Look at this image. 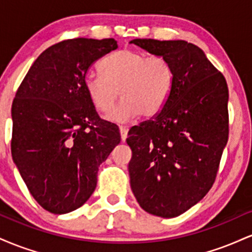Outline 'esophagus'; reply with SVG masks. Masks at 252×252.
Segmentation results:
<instances>
[{
    "label": "esophagus",
    "mask_w": 252,
    "mask_h": 252,
    "mask_svg": "<svg viewBox=\"0 0 252 252\" xmlns=\"http://www.w3.org/2000/svg\"><path fill=\"white\" fill-rule=\"evenodd\" d=\"M120 132H121V138H122V141H126V136H128V129L126 128V126H120Z\"/></svg>",
    "instance_id": "34e87169"
}]
</instances>
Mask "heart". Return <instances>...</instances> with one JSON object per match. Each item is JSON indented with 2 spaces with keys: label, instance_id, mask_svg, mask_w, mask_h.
<instances>
[{
  "label": "heart",
  "instance_id": "obj_1",
  "mask_svg": "<svg viewBox=\"0 0 252 252\" xmlns=\"http://www.w3.org/2000/svg\"><path fill=\"white\" fill-rule=\"evenodd\" d=\"M100 70L104 76L89 73L84 88L100 112H109L121 94L122 102L106 116L111 122L156 116L168 102L174 84L172 66L164 58L141 52H114L104 58Z\"/></svg>",
  "mask_w": 252,
  "mask_h": 252
}]
</instances>
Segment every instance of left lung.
Listing matches in <instances>:
<instances>
[{"label":"left lung","mask_w":252,"mask_h":252,"mask_svg":"<svg viewBox=\"0 0 252 252\" xmlns=\"http://www.w3.org/2000/svg\"><path fill=\"white\" fill-rule=\"evenodd\" d=\"M130 43L172 66L168 102L153 120L132 126L126 143L130 186L146 212L174 218L194 206L216 180L228 136V90L202 50L184 40Z\"/></svg>","instance_id":"8db88e82"}]
</instances>
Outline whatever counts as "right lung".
Listing matches in <instances>:
<instances>
[{"label":"right lung","instance_id":"obj_1","mask_svg":"<svg viewBox=\"0 0 252 252\" xmlns=\"http://www.w3.org/2000/svg\"><path fill=\"white\" fill-rule=\"evenodd\" d=\"M118 47L114 39L65 40L31 66L11 106V156L40 206L56 215L88 201L99 164L121 142L84 88L90 66Z\"/></svg>","mask_w":252,"mask_h":252}]
</instances>
